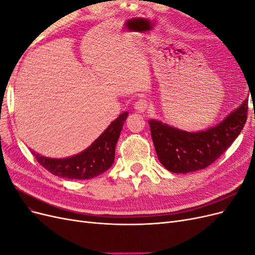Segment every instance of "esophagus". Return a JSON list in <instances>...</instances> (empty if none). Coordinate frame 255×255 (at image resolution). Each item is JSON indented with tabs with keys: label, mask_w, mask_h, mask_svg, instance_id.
<instances>
[{
	"label": "esophagus",
	"mask_w": 255,
	"mask_h": 255,
	"mask_svg": "<svg viewBox=\"0 0 255 255\" xmlns=\"http://www.w3.org/2000/svg\"><path fill=\"white\" fill-rule=\"evenodd\" d=\"M148 102L145 101V100H143V99H139L138 100V101H136L135 102V104H134V107H135V110L137 111V112H140V113H142V112H145V110L148 109Z\"/></svg>",
	"instance_id": "34e87169"
}]
</instances>
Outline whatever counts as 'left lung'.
Returning a JSON list of instances; mask_svg holds the SVG:
<instances>
[{
  "label": "left lung",
  "mask_w": 255,
  "mask_h": 255,
  "mask_svg": "<svg viewBox=\"0 0 255 255\" xmlns=\"http://www.w3.org/2000/svg\"><path fill=\"white\" fill-rule=\"evenodd\" d=\"M248 115V100L231 112L217 126L201 132H186L149 120L157 157L167 170L188 173L213 164L241 134Z\"/></svg>",
  "instance_id": "obj_1"
}]
</instances>
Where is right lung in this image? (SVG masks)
Returning <instances> with one entry per match:
<instances>
[{
    "label": "right lung",
    "instance_id": "add662e5",
    "mask_svg": "<svg viewBox=\"0 0 255 255\" xmlns=\"http://www.w3.org/2000/svg\"><path fill=\"white\" fill-rule=\"evenodd\" d=\"M128 116L122 113L87 149L67 158H50L32 151L42 167L54 175L70 180H89L110 169L115 160V149L123 123Z\"/></svg>",
    "mask_w": 255,
    "mask_h": 255
}]
</instances>
